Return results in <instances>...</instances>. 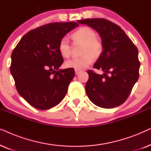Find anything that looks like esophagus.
I'll return each mask as SVG.
<instances>
[{
	"label": "esophagus",
	"mask_w": 151,
	"mask_h": 151,
	"mask_svg": "<svg viewBox=\"0 0 151 151\" xmlns=\"http://www.w3.org/2000/svg\"><path fill=\"white\" fill-rule=\"evenodd\" d=\"M75 72L76 75H78V74H79L80 73V71H79V70H75Z\"/></svg>",
	"instance_id": "1"
}]
</instances>
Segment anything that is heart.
<instances>
[{
  "label": "heart",
  "instance_id": "obj_1",
  "mask_svg": "<svg viewBox=\"0 0 151 151\" xmlns=\"http://www.w3.org/2000/svg\"><path fill=\"white\" fill-rule=\"evenodd\" d=\"M96 33L88 27H81L71 35L75 42L83 44L81 50V57L67 60L65 67L75 70H82L88 67L93 58H98L103 51V45L96 37ZM58 51L62 56L68 58L71 56V49L69 40L64 37L58 43Z\"/></svg>",
  "mask_w": 151,
  "mask_h": 151
}]
</instances>
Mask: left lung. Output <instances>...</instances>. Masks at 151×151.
Here are the masks:
<instances>
[{"instance_id": "1", "label": "left lung", "mask_w": 151, "mask_h": 151, "mask_svg": "<svg viewBox=\"0 0 151 151\" xmlns=\"http://www.w3.org/2000/svg\"><path fill=\"white\" fill-rule=\"evenodd\" d=\"M100 34L103 51L93 68L102 69L103 75L88 70L86 92L97 106L111 109L123 104L139 78L140 62L138 50L120 27L105 18L78 20Z\"/></svg>"}]
</instances>
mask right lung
Instances as JSON below:
<instances>
[{
    "mask_svg": "<svg viewBox=\"0 0 151 151\" xmlns=\"http://www.w3.org/2000/svg\"><path fill=\"white\" fill-rule=\"evenodd\" d=\"M78 26L76 22L44 24L27 33L12 51L10 71L16 88L34 108L47 110L65 97L75 71L59 69L64 60L58 43Z\"/></svg>",
    "mask_w": 151,
    "mask_h": 151,
    "instance_id": "right-lung-1",
    "label": "right lung"
}]
</instances>
